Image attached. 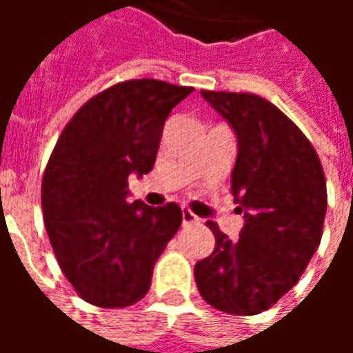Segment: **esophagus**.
Returning a JSON list of instances; mask_svg holds the SVG:
<instances>
[{
  "label": "esophagus",
  "instance_id": "34e87169",
  "mask_svg": "<svg viewBox=\"0 0 353 353\" xmlns=\"http://www.w3.org/2000/svg\"><path fill=\"white\" fill-rule=\"evenodd\" d=\"M200 219L196 217L194 213H192L188 208H182V225L184 227H188V225H194V223H198Z\"/></svg>",
  "mask_w": 353,
  "mask_h": 353
}]
</instances>
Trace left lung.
Listing matches in <instances>:
<instances>
[{
	"mask_svg": "<svg viewBox=\"0 0 353 353\" xmlns=\"http://www.w3.org/2000/svg\"><path fill=\"white\" fill-rule=\"evenodd\" d=\"M234 128L238 155L230 176L240 240L208 221L215 250L196 263L201 298L230 315L269 310L300 281L319 248L327 213V181L303 132L271 101L255 94L201 90Z\"/></svg>",
	"mask_w": 353,
	"mask_h": 353,
	"instance_id": "obj_1",
	"label": "left lung"
}]
</instances>
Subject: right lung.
<instances>
[{
    "label": "right lung",
    "instance_id": "1",
    "mask_svg": "<svg viewBox=\"0 0 353 353\" xmlns=\"http://www.w3.org/2000/svg\"><path fill=\"white\" fill-rule=\"evenodd\" d=\"M194 88L153 79L99 92L74 113L42 179L43 223L61 271L98 307L140 302L182 223L176 203H128V174L153 169L172 107Z\"/></svg>",
    "mask_w": 353,
    "mask_h": 353
}]
</instances>
